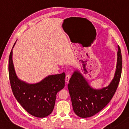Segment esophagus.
I'll return each instance as SVG.
<instances>
[{
	"label": "esophagus",
	"mask_w": 129,
	"mask_h": 129,
	"mask_svg": "<svg viewBox=\"0 0 129 129\" xmlns=\"http://www.w3.org/2000/svg\"><path fill=\"white\" fill-rule=\"evenodd\" d=\"M70 75L69 74H67L66 75V77H65V82H66V83L69 82V79H70Z\"/></svg>",
	"instance_id": "obj_1"
}]
</instances>
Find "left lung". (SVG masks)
Masks as SVG:
<instances>
[{
    "label": "left lung",
    "mask_w": 129,
    "mask_h": 129,
    "mask_svg": "<svg viewBox=\"0 0 129 129\" xmlns=\"http://www.w3.org/2000/svg\"><path fill=\"white\" fill-rule=\"evenodd\" d=\"M117 64L111 82L101 89H94L78 70H74L68 85L73 110L82 118L91 117L101 111L111 100L119 83L122 72V55L118 45Z\"/></svg>",
    "instance_id": "8db88e82"
}]
</instances>
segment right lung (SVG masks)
Segmentation results:
<instances>
[{
	"instance_id": "add662e5",
	"label": "right lung",
	"mask_w": 129,
	"mask_h": 129,
	"mask_svg": "<svg viewBox=\"0 0 129 129\" xmlns=\"http://www.w3.org/2000/svg\"><path fill=\"white\" fill-rule=\"evenodd\" d=\"M9 57V77L13 93L24 109L34 116L44 118L54 110L56 94L64 88L65 73L51 75L39 83L29 84L19 79L13 62V49Z\"/></svg>"
}]
</instances>
